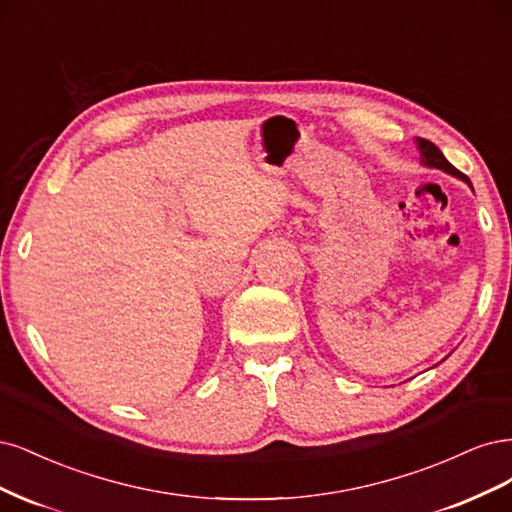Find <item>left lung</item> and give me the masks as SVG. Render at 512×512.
Masks as SVG:
<instances>
[{"mask_svg": "<svg viewBox=\"0 0 512 512\" xmlns=\"http://www.w3.org/2000/svg\"><path fill=\"white\" fill-rule=\"evenodd\" d=\"M415 144H417V148H419L421 166H425V168H436V170H442L444 174H451V176H455V178H459V180H464V183L472 189L470 178H468L466 174H461L459 170H455V168L451 166V163L447 161V157H444V155L440 153V148H438L436 144H432L430 140H423V138H417Z\"/></svg>", "mask_w": 512, "mask_h": 512, "instance_id": "1", "label": "left lung"}]
</instances>
